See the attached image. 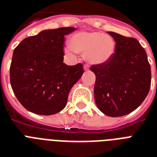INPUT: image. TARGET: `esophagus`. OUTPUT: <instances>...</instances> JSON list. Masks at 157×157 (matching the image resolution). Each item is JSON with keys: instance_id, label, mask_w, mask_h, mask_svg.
<instances>
[{"instance_id": "obj_1", "label": "esophagus", "mask_w": 157, "mask_h": 157, "mask_svg": "<svg viewBox=\"0 0 157 157\" xmlns=\"http://www.w3.org/2000/svg\"><path fill=\"white\" fill-rule=\"evenodd\" d=\"M84 70H85V71H88V70H89V65H88V64H85V66H84Z\"/></svg>"}]
</instances>
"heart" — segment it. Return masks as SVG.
<instances>
[{
  "mask_svg": "<svg viewBox=\"0 0 157 157\" xmlns=\"http://www.w3.org/2000/svg\"><path fill=\"white\" fill-rule=\"evenodd\" d=\"M71 47L66 49L67 53L73 51L85 54L90 63L103 64L112 59L116 45L110 36L99 32H79L70 39Z\"/></svg>",
  "mask_w": 157,
  "mask_h": 157,
  "instance_id": "1",
  "label": "heart"
}]
</instances>
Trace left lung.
<instances>
[{
    "label": "left lung",
    "mask_w": 157,
    "mask_h": 157,
    "mask_svg": "<svg viewBox=\"0 0 157 157\" xmlns=\"http://www.w3.org/2000/svg\"><path fill=\"white\" fill-rule=\"evenodd\" d=\"M116 42L109 61L94 64L95 103L108 117H122L140 106L151 87V67L137 39L108 32Z\"/></svg>",
    "instance_id": "1"
}]
</instances>
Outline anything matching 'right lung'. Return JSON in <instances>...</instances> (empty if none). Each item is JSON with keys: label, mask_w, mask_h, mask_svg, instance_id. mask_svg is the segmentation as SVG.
I'll return each mask as SVG.
<instances>
[{"label": "right lung", "mask_w": 157, "mask_h": 157, "mask_svg": "<svg viewBox=\"0 0 157 157\" xmlns=\"http://www.w3.org/2000/svg\"><path fill=\"white\" fill-rule=\"evenodd\" d=\"M75 28H59L28 36L14 49L10 68L13 93L29 112L53 115L63 109L71 87L81 78L83 65L63 62L64 36Z\"/></svg>", "instance_id": "1"}]
</instances>
